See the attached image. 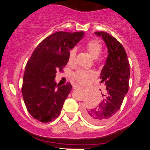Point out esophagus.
Wrapping results in <instances>:
<instances>
[{"label":"esophagus","instance_id":"34e87169","mask_svg":"<svg viewBox=\"0 0 150 150\" xmlns=\"http://www.w3.org/2000/svg\"><path fill=\"white\" fill-rule=\"evenodd\" d=\"M73 88H74V89L82 88V87H81V86H78V85H75V86H73Z\"/></svg>","mask_w":150,"mask_h":150}]
</instances>
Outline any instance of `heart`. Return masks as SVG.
Here are the masks:
<instances>
[{
	"label": "heart",
	"instance_id": "b5f03b06",
	"mask_svg": "<svg viewBox=\"0 0 150 150\" xmlns=\"http://www.w3.org/2000/svg\"><path fill=\"white\" fill-rule=\"evenodd\" d=\"M88 52L95 59V62H98L97 57L101 54L102 51V45L98 40H91L87 43L86 46ZM76 58V49L72 48L70 50L68 57V63L73 64ZM95 75L94 72L91 69H79L74 73L73 78L80 83H85L90 78H93Z\"/></svg>",
	"mask_w": 150,
	"mask_h": 150
}]
</instances>
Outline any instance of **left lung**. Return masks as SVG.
<instances>
[{"label":"left lung","mask_w":150,"mask_h":150,"mask_svg":"<svg viewBox=\"0 0 150 150\" xmlns=\"http://www.w3.org/2000/svg\"><path fill=\"white\" fill-rule=\"evenodd\" d=\"M101 36L108 49L106 63L101 73V83L106 86L107 93L93 108H85L84 117L89 122L101 124L108 121L120 110L129 88L130 67L126 52L121 43L105 32H95Z\"/></svg>","instance_id":"left-lung-1"}]
</instances>
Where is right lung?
<instances>
[{
  "mask_svg": "<svg viewBox=\"0 0 150 150\" xmlns=\"http://www.w3.org/2000/svg\"><path fill=\"white\" fill-rule=\"evenodd\" d=\"M83 32L59 31L46 38L36 47L25 67L22 93L27 110L35 120L52 121L59 115L72 85H57V71L62 72L70 49L81 40Z\"/></svg>",
  "mask_w": 150,
  "mask_h": 150,
  "instance_id": "right-lung-1",
  "label": "right lung"
}]
</instances>
